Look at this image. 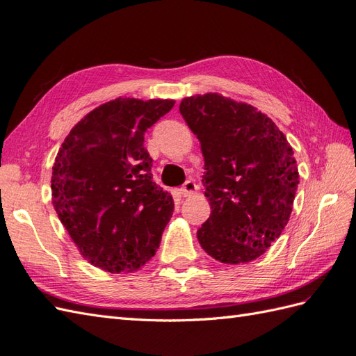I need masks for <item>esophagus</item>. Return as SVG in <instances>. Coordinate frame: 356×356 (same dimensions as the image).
<instances>
[{"label":"esophagus","mask_w":356,"mask_h":356,"mask_svg":"<svg viewBox=\"0 0 356 356\" xmlns=\"http://www.w3.org/2000/svg\"><path fill=\"white\" fill-rule=\"evenodd\" d=\"M196 190H197V186L195 184V181L188 179L183 184V187H181V193H183V196H192Z\"/></svg>","instance_id":"esophagus-1"}]
</instances>
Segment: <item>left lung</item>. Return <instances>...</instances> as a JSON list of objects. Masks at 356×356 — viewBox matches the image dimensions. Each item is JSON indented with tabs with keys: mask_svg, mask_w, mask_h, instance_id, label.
I'll return each mask as SVG.
<instances>
[{
	"mask_svg": "<svg viewBox=\"0 0 356 356\" xmlns=\"http://www.w3.org/2000/svg\"><path fill=\"white\" fill-rule=\"evenodd\" d=\"M179 111L201 143L211 214L197 229L208 255L225 264L261 257L289 223L299 172L270 118L218 93L184 98Z\"/></svg>",
	"mask_w": 356,
	"mask_h": 356,
	"instance_id": "1",
	"label": "left lung"
}]
</instances>
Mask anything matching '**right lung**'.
Here are the masks:
<instances>
[{
    "label": "right lung",
    "mask_w": 356,
    "mask_h": 356,
    "mask_svg": "<svg viewBox=\"0 0 356 356\" xmlns=\"http://www.w3.org/2000/svg\"><path fill=\"white\" fill-rule=\"evenodd\" d=\"M172 99L118 98L92 110L62 143L53 204L80 254L110 273L133 272L157 252L173 199L152 181L146 129Z\"/></svg>",
    "instance_id": "obj_1"
}]
</instances>
